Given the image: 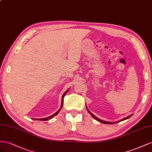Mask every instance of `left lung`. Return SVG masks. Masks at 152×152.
Here are the masks:
<instances>
[{"label":"left lung","mask_w":152,"mask_h":152,"mask_svg":"<svg viewBox=\"0 0 152 152\" xmlns=\"http://www.w3.org/2000/svg\"><path fill=\"white\" fill-rule=\"evenodd\" d=\"M86 109H87V111H88V113H89L91 115V116H92L94 118H95V120H97V121H99V122H101V123H102V124H116V123H118V122H120V121H123V120H127V119H128L129 118H130V117H131V116H132V115H129V116H128L127 117H126V118H123L122 120H120V121H118V122H116V123H115V122H106V121H104V120H100L99 118H98L97 117H96V116H95L92 113H91L89 110H88V109L87 108V107H86Z\"/></svg>","instance_id":"8db88e82"}]
</instances>
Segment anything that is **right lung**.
I'll return each mask as SVG.
<instances>
[{"label": "right lung", "mask_w": 152, "mask_h": 152, "mask_svg": "<svg viewBox=\"0 0 152 152\" xmlns=\"http://www.w3.org/2000/svg\"><path fill=\"white\" fill-rule=\"evenodd\" d=\"M69 91V89H67L66 92H65V93L63 94V95H62V104H61V107H60V109L55 113H54L53 115H52L51 116H48V117H47V118H37V119H34V120H41V121H45V120H50V119H51V118H53V116H55V115H57L58 113H59V111L61 110V109H62V106H63V103H64V95H66V94Z\"/></svg>", "instance_id": "1"}]
</instances>
